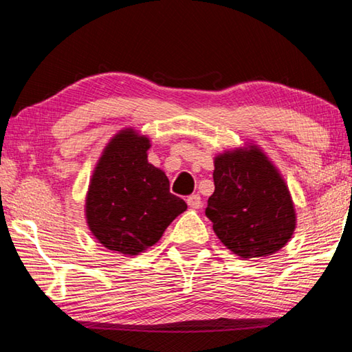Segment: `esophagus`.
Masks as SVG:
<instances>
[{
  "label": "esophagus",
  "instance_id": "obj_1",
  "mask_svg": "<svg viewBox=\"0 0 352 352\" xmlns=\"http://www.w3.org/2000/svg\"><path fill=\"white\" fill-rule=\"evenodd\" d=\"M187 204L192 207V208H199L202 206V201H201V196L199 195H192L187 198Z\"/></svg>",
  "mask_w": 352,
  "mask_h": 352
}]
</instances>
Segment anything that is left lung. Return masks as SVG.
<instances>
[{
  "instance_id": "1",
  "label": "left lung",
  "mask_w": 352,
  "mask_h": 352,
  "mask_svg": "<svg viewBox=\"0 0 352 352\" xmlns=\"http://www.w3.org/2000/svg\"><path fill=\"white\" fill-rule=\"evenodd\" d=\"M213 181L206 214L227 249L258 258L285 248L295 230V208L285 181L260 148L219 154Z\"/></svg>"
}]
</instances>
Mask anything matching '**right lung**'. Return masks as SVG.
Masks as SVG:
<instances>
[{"mask_svg":"<svg viewBox=\"0 0 352 352\" xmlns=\"http://www.w3.org/2000/svg\"><path fill=\"white\" fill-rule=\"evenodd\" d=\"M150 140L123 129L104 148L86 196V221L98 243L123 255L156 244L186 201L170 193L162 170L148 162Z\"/></svg>","mask_w":352,"mask_h":352,"instance_id":"add662e5","label":"right lung"}]
</instances>
